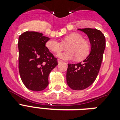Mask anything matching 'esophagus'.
Masks as SVG:
<instances>
[{
	"label": "esophagus",
	"instance_id": "34e87169",
	"mask_svg": "<svg viewBox=\"0 0 120 120\" xmlns=\"http://www.w3.org/2000/svg\"><path fill=\"white\" fill-rule=\"evenodd\" d=\"M57 62H58V64H59V63H61V62H63V61H62V60H60V59H58V60H57Z\"/></svg>",
	"mask_w": 120,
	"mask_h": 120
}]
</instances>
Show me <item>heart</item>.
<instances>
[{"label": "heart", "instance_id": "1", "mask_svg": "<svg viewBox=\"0 0 120 120\" xmlns=\"http://www.w3.org/2000/svg\"><path fill=\"white\" fill-rule=\"evenodd\" d=\"M63 43L67 45L68 51L60 53L57 55L58 58L65 60H72L75 58L83 60L88 56L90 53V45L80 35L78 34H71L64 38ZM46 47L49 50L54 53H59L64 49L62 42L55 39H50L46 42Z\"/></svg>", "mask_w": 120, "mask_h": 120}]
</instances>
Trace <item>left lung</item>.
Listing matches in <instances>:
<instances>
[{"instance_id":"obj_1","label":"left lung","mask_w":120,"mask_h":120,"mask_svg":"<svg viewBox=\"0 0 120 120\" xmlns=\"http://www.w3.org/2000/svg\"><path fill=\"white\" fill-rule=\"evenodd\" d=\"M87 35L91 50L87 57L80 63L68 64L67 83L73 90H82L95 82L98 74L105 49V37L96 29H79Z\"/></svg>"}]
</instances>
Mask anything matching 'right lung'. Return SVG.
Listing matches in <instances>:
<instances>
[{
    "label": "right lung",
    "mask_w": 120,
    "mask_h": 120,
    "mask_svg": "<svg viewBox=\"0 0 120 120\" xmlns=\"http://www.w3.org/2000/svg\"><path fill=\"white\" fill-rule=\"evenodd\" d=\"M50 38L36 32H25L19 36V69L28 89L40 91L49 85V75L58 65L57 59L45 44Z\"/></svg>",
    "instance_id": "right-lung-1"
}]
</instances>
